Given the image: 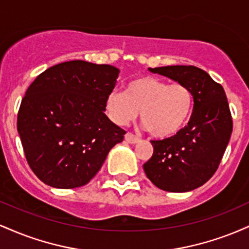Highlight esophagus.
Wrapping results in <instances>:
<instances>
[{
	"mask_svg": "<svg viewBox=\"0 0 249 249\" xmlns=\"http://www.w3.org/2000/svg\"><path fill=\"white\" fill-rule=\"evenodd\" d=\"M125 141H126L127 142H131V144H136V142H139V138L137 136H134L133 133L127 132L126 134H125Z\"/></svg>",
	"mask_w": 249,
	"mask_h": 249,
	"instance_id": "obj_1",
	"label": "esophagus"
}]
</instances>
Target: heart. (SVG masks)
Returning a JSON list of instances; mask_svg holds the SVG:
<instances>
[{
	"label": "heart",
	"mask_w": 249,
	"mask_h": 249,
	"mask_svg": "<svg viewBox=\"0 0 249 249\" xmlns=\"http://www.w3.org/2000/svg\"><path fill=\"white\" fill-rule=\"evenodd\" d=\"M193 108V95L182 83L167 84L156 77H138L125 85L124 92L113 90L105 98L108 118L123 126L141 111V121L156 138H168L186 125Z\"/></svg>",
	"instance_id": "heart-1"
}]
</instances>
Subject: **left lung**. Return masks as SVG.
Segmentation results:
<instances>
[{
	"label": "left lung",
	"instance_id": "obj_1",
	"mask_svg": "<svg viewBox=\"0 0 249 249\" xmlns=\"http://www.w3.org/2000/svg\"><path fill=\"white\" fill-rule=\"evenodd\" d=\"M148 70L186 85L194 105L190 122L178 133L162 141H151L153 154L142 167L160 190L188 192L212 178L230 142L233 121L227 97L219 83L193 65Z\"/></svg>",
	"mask_w": 249,
	"mask_h": 249
}]
</instances>
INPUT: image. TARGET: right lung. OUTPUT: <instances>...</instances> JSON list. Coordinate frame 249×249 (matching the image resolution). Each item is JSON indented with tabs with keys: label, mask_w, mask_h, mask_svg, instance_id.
Instances as JSON below:
<instances>
[{
	"label": "right lung",
	"mask_w": 249,
	"mask_h": 249,
	"mask_svg": "<svg viewBox=\"0 0 249 249\" xmlns=\"http://www.w3.org/2000/svg\"><path fill=\"white\" fill-rule=\"evenodd\" d=\"M118 73L112 65L70 61L47 69L28 88L17 131L28 164L44 184L84 186L123 142L126 132L104 113Z\"/></svg>",
	"instance_id": "add662e5"
}]
</instances>
